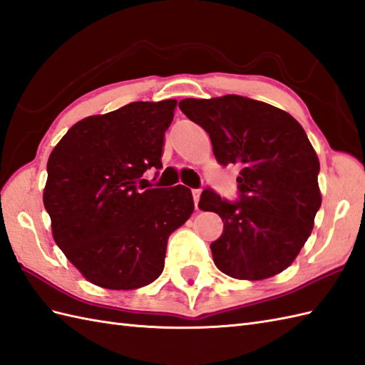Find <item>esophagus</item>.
I'll return each instance as SVG.
<instances>
[{"mask_svg":"<svg viewBox=\"0 0 365 365\" xmlns=\"http://www.w3.org/2000/svg\"><path fill=\"white\" fill-rule=\"evenodd\" d=\"M192 195H193V203H195V207L198 209V203H200V195L201 192L197 189V190H192Z\"/></svg>","mask_w":365,"mask_h":365,"instance_id":"34e87169","label":"esophagus"}]
</instances>
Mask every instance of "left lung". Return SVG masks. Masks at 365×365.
I'll return each instance as SVG.
<instances>
[{
  "label": "left lung",
  "instance_id": "left-lung-1",
  "mask_svg": "<svg viewBox=\"0 0 365 365\" xmlns=\"http://www.w3.org/2000/svg\"><path fill=\"white\" fill-rule=\"evenodd\" d=\"M180 109L209 134L222 165L239 164L240 200L205 189L198 207L223 220L210 244L217 269L236 279L261 281L295 261L322 205L317 153L287 114L239 95L180 101Z\"/></svg>",
  "mask_w": 365,
  "mask_h": 365
}]
</instances>
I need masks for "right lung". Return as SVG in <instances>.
Listing matches in <instances>:
<instances>
[{"mask_svg":"<svg viewBox=\"0 0 365 365\" xmlns=\"http://www.w3.org/2000/svg\"><path fill=\"white\" fill-rule=\"evenodd\" d=\"M176 100L135 101L73 125L51 151L43 205L54 242L92 284L133 290L164 270L170 234L195 205L184 185L147 189Z\"/></svg>","mask_w":365,"mask_h":365,"instance_id":"obj_1","label":"right lung"}]
</instances>
